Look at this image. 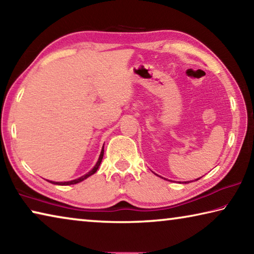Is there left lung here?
Instances as JSON below:
<instances>
[{"label": "left lung", "mask_w": 254, "mask_h": 254, "mask_svg": "<svg viewBox=\"0 0 254 254\" xmlns=\"http://www.w3.org/2000/svg\"><path fill=\"white\" fill-rule=\"evenodd\" d=\"M198 179H199V178H198ZM198 179H197V180H198Z\"/></svg>", "instance_id": "1"}]
</instances>
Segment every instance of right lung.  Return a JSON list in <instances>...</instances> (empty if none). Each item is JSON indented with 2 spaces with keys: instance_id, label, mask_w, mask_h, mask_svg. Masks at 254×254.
Returning a JSON list of instances; mask_svg holds the SVG:
<instances>
[{
  "instance_id": "right-lung-1",
  "label": "right lung",
  "mask_w": 254,
  "mask_h": 254,
  "mask_svg": "<svg viewBox=\"0 0 254 254\" xmlns=\"http://www.w3.org/2000/svg\"><path fill=\"white\" fill-rule=\"evenodd\" d=\"M103 156H104V147H103V149H102V151H101V154H100V158H98V161L96 162V165H95V167H94V168L89 171L88 174H86V175H84V176H81L80 178H78V179H75V180H70V182H64V183H55V182H50V183H53V184H56V185H74V184H77V183H80V182H83L84 179H86V178H88L89 176H92L93 174H95L96 171H97V169H98V167H100V165H101V162H102V159H103Z\"/></svg>"
}]
</instances>
